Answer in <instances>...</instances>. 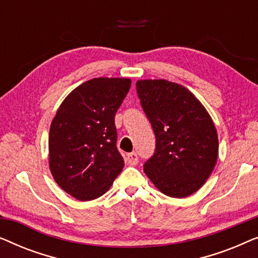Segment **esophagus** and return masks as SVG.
<instances>
[{"label": "esophagus", "mask_w": 258, "mask_h": 258, "mask_svg": "<svg viewBox=\"0 0 258 258\" xmlns=\"http://www.w3.org/2000/svg\"><path fill=\"white\" fill-rule=\"evenodd\" d=\"M125 160L130 165H135L137 164V162H139V157H137L136 153H130L125 156Z\"/></svg>", "instance_id": "esophagus-1"}]
</instances>
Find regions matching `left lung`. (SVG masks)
Masks as SVG:
<instances>
[{"label": "left lung", "mask_w": 258, "mask_h": 258, "mask_svg": "<svg viewBox=\"0 0 258 258\" xmlns=\"http://www.w3.org/2000/svg\"><path fill=\"white\" fill-rule=\"evenodd\" d=\"M136 89L156 137L144 172L164 195H192L210 177L218 157V135L195 95L167 80H139Z\"/></svg>", "instance_id": "obj_1"}]
</instances>
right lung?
<instances>
[{"mask_svg": "<svg viewBox=\"0 0 258 258\" xmlns=\"http://www.w3.org/2000/svg\"><path fill=\"white\" fill-rule=\"evenodd\" d=\"M132 80L97 77L75 88L49 130V168L61 189L79 201L105 194L124 167L116 148L115 114Z\"/></svg>", "mask_w": 258, "mask_h": 258, "instance_id": "1", "label": "right lung"}]
</instances>
